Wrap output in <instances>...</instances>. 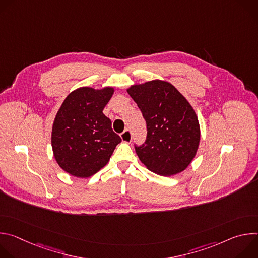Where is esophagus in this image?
<instances>
[{
	"instance_id": "34e87169",
	"label": "esophagus",
	"mask_w": 258,
	"mask_h": 258,
	"mask_svg": "<svg viewBox=\"0 0 258 258\" xmlns=\"http://www.w3.org/2000/svg\"><path fill=\"white\" fill-rule=\"evenodd\" d=\"M120 138L123 142H126V143L132 142V133H131V131L125 130L123 133L120 134Z\"/></svg>"
}]
</instances>
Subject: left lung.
<instances>
[{"label": "left lung", "instance_id": "obj_1", "mask_svg": "<svg viewBox=\"0 0 258 258\" xmlns=\"http://www.w3.org/2000/svg\"><path fill=\"white\" fill-rule=\"evenodd\" d=\"M126 91L147 124L145 143L135 147L141 162L164 176L185 170L200 142V125L191 104L170 83L160 80L134 85Z\"/></svg>", "mask_w": 258, "mask_h": 258}]
</instances>
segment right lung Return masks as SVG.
Instances as JSON below:
<instances>
[{"instance_id": "right-lung-1", "label": "right lung", "mask_w": 258, "mask_h": 258, "mask_svg": "<svg viewBox=\"0 0 258 258\" xmlns=\"http://www.w3.org/2000/svg\"><path fill=\"white\" fill-rule=\"evenodd\" d=\"M114 88L72 91L59 108L52 127V149L59 166L77 177H90L111 157L120 137L111 127L103 109Z\"/></svg>"}]
</instances>
